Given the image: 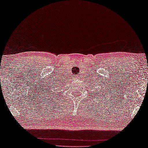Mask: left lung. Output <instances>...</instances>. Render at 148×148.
Returning <instances> with one entry per match:
<instances>
[{
    "label": "left lung",
    "instance_id": "obj_1",
    "mask_svg": "<svg viewBox=\"0 0 148 148\" xmlns=\"http://www.w3.org/2000/svg\"><path fill=\"white\" fill-rule=\"evenodd\" d=\"M96 86H97V85H96ZM98 94H101V96H102V94H101V92H102V91L100 90V92H99V91H98Z\"/></svg>",
    "mask_w": 148,
    "mask_h": 148
}]
</instances>
